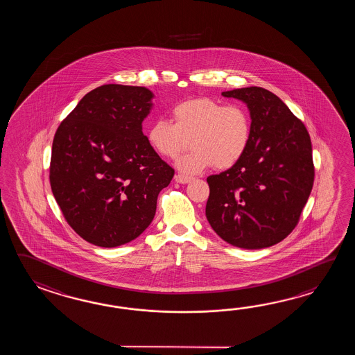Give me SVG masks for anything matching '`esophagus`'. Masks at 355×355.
<instances>
[{"label": "esophagus", "mask_w": 355, "mask_h": 355, "mask_svg": "<svg viewBox=\"0 0 355 355\" xmlns=\"http://www.w3.org/2000/svg\"><path fill=\"white\" fill-rule=\"evenodd\" d=\"M191 180H193V178H191V176H188V175H176V181H178V182H180V184H187V182H190Z\"/></svg>", "instance_id": "34e87169"}]
</instances>
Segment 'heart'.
<instances>
[{
    "mask_svg": "<svg viewBox=\"0 0 355 355\" xmlns=\"http://www.w3.org/2000/svg\"><path fill=\"white\" fill-rule=\"evenodd\" d=\"M174 123L153 121L147 129L152 150L165 159H175L191 144V150L178 159L184 173L196 174L213 165L227 170L241 161L252 138V121L241 104H226L211 98H189L173 109Z\"/></svg>",
    "mask_w": 355,
    "mask_h": 355,
    "instance_id": "b5f03b06",
    "label": "heart"
}]
</instances>
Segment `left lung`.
Wrapping results in <instances>:
<instances>
[{
    "label": "left lung",
    "instance_id": "left-lung-1",
    "mask_svg": "<svg viewBox=\"0 0 355 355\" xmlns=\"http://www.w3.org/2000/svg\"><path fill=\"white\" fill-rule=\"evenodd\" d=\"M249 106L252 138L239 164L207 178L205 214L222 240L264 249L298 225L315 180L309 130L277 95L251 86L225 91Z\"/></svg>",
    "mask_w": 355,
    "mask_h": 355
}]
</instances>
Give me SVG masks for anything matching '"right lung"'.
<instances>
[{
  "instance_id": "1",
  "label": "right lung",
  "mask_w": 355,
  "mask_h": 355,
  "mask_svg": "<svg viewBox=\"0 0 355 355\" xmlns=\"http://www.w3.org/2000/svg\"><path fill=\"white\" fill-rule=\"evenodd\" d=\"M152 96L141 86L103 85L54 135L51 188L68 225L92 245L115 248L137 239L174 178L142 132Z\"/></svg>"
}]
</instances>
